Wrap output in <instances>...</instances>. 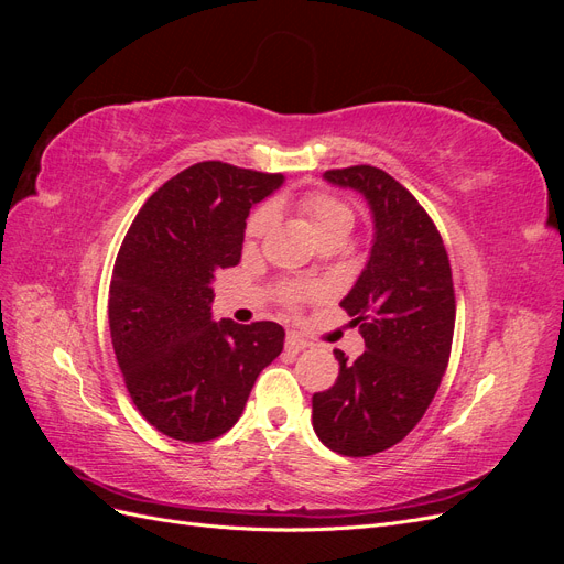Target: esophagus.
Instances as JSON below:
<instances>
[{
  "instance_id": "obj_1",
  "label": "esophagus",
  "mask_w": 564,
  "mask_h": 564,
  "mask_svg": "<svg viewBox=\"0 0 564 564\" xmlns=\"http://www.w3.org/2000/svg\"><path fill=\"white\" fill-rule=\"evenodd\" d=\"M284 346H286V350H292V352H301L305 346H308V344H305V340L296 334V332H289L286 334V340H284Z\"/></svg>"
}]
</instances>
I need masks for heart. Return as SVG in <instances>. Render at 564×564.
<instances>
[{"instance_id":"1","label":"heart","mask_w":564,"mask_h":564,"mask_svg":"<svg viewBox=\"0 0 564 564\" xmlns=\"http://www.w3.org/2000/svg\"><path fill=\"white\" fill-rule=\"evenodd\" d=\"M294 209L305 220V226L313 230V235L324 237L329 232H350L355 224V212L346 199L332 195L327 191H305L294 199ZM270 228V214L265 209L253 212L247 220L245 237L249 242L261 240ZM305 296V289L301 286H282V301L289 308H296L301 299Z\"/></svg>"}]
</instances>
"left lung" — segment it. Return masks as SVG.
Returning <instances> with one entry per match:
<instances>
[{"label": "left lung", "mask_w": 564, "mask_h": 564, "mask_svg": "<svg viewBox=\"0 0 564 564\" xmlns=\"http://www.w3.org/2000/svg\"><path fill=\"white\" fill-rule=\"evenodd\" d=\"M324 178L365 195L377 232L340 301L367 350L355 362L334 350L338 379L313 395V429L336 454L371 456L412 433L440 388L456 319L452 268L429 212L383 169H329Z\"/></svg>", "instance_id": "8db88e82"}]
</instances>
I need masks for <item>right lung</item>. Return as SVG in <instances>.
Masks as SVG:
<instances>
[{"mask_svg": "<svg viewBox=\"0 0 564 564\" xmlns=\"http://www.w3.org/2000/svg\"><path fill=\"white\" fill-rule=\"evenodd\" d=\"M282 181L226 162L187 166L148 197L119 247L112 348L135 409L169 437L228 433L282 352L278 322L212 319L214 275L240 263L249 209Z\"/></svg>", "mask_w": 564, "mask_h": 564, "instance_id": "add662e5", "label": "right lung"}]
</instances>
